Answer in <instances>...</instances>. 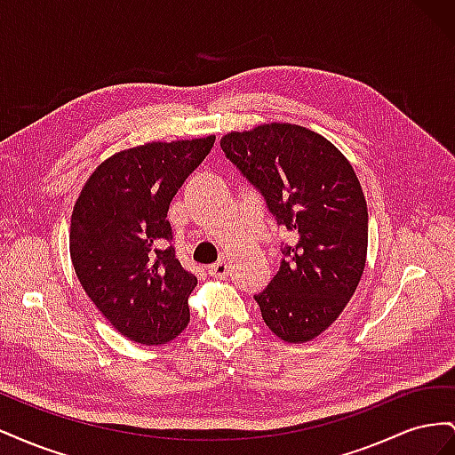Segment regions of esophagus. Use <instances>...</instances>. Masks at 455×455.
Masks as SVG:
<instances>
[{
    "label": "esophagus",
    "instance_id": "obj_1",
    "mask_svg": "<svg viewBox=\"0 0 455 455\" xmlns=\"http://www.w3.org/2000/svg\"><path fill=\"white\" fill-rule=\"evenodd\" d=\"M209 275H211V277H216V279H226L229 275V264L226 259L216 261V264H212L209 267Z\"/></svg>",
    "mask_w": 455,
    "mask_h": 455
}]
</instances>
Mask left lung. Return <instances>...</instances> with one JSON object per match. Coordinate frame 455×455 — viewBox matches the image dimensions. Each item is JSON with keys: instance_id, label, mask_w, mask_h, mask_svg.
<instances>
[{"instance_id": "8db88e82", "label": "left lung", "mask_w": 455, "mask_h": 455, "mask_svg": "<svg viewBox=\"0 0 455 455\" xmlns=\"http://www.w3.org/2000/svg\"><path fill=\"white\" fill-rule=\"evenodd\" d=\"M220 146L296 237L254 296L264 323L288 343L315 339L346 309L364 271L368 209L359 178L332 142L291 123L229 132Z\"/></svg>"}]
</instances>
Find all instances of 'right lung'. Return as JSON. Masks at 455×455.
Wrapping results in <instances>:
<instances>
[{"instance_id":"1","label":"right lung","mask_w":455,"mask_h":455,"mask_svg":"<svg viewBox=\"0 0 455 455\" xmlns=\"http://www.w3.org/2000/svg\"><path fill=\"white\" fill-rule=\"evenodd\" d=\"M216 136L149 142L102 161L72 212L70 256L92 304L125 338L161 346L189 323L197 284L176 258L167 212Z\"/></svg>"}]
</instances>
